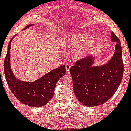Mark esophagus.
<instances>
[{"instance_id": "esophagus-1", "label": "esophagus", "mask_w": 131, "mask_h": 131, "mask_svg": "<svg viewBox=\"0 0 131 131\" xmlns=\"http://www.w3.org/2000/svg\"><path fill=\"white\" fill-rule=\"evenodd\" d=\"M65 68H66V70H67V72H69L70 71V68H71V65H70V64H68V63H67V64H65Z\"/></svg>"}]
</instances>
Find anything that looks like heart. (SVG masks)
<instances>
[{
  "instance_id": "heart-1",
  "label": "heart",
  "mask_w": 131,
  "mask_h": 131,
  "mask_svg": "<svg viewBox=\"0 0 131 131\" xmlns=\"http://www.w3.org/2000/svg\"><path fill=\"white\" fill-rule=\"evenodd\" d=\"M96 39L93 35L85 33H78L69 36L65 40V45L71 50H76L74 57L81 58L86 56L95 45Z\"/></svg>"
}]
</instances>
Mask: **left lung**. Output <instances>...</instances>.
<instances>
[{"label":"left lung","instance_id":"left-lung-1","mask_svg":"<svg viewBox=\"0 0 131 131\" xmlns=\"http://www.w3.org/2000/svg\"><path fill=\"white\" fill-rule=\"evenodd\" d=\"M111 40L116 42L114 54L109 62L93 67V57L78 60L70 68L76 97L84 106L93 107L110 100L117 91L124 72L123 52L118 37L111 32Z\"/></svg>","mask_w":131,"mask_h":131}]
</instances>
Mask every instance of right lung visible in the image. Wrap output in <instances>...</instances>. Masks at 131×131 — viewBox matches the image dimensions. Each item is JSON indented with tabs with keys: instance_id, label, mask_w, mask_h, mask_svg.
<instances>
[{
	"instance_id": "1",
	"label": "right lung",
	"mask_w": 131,
	"mask_h": 131,
	"mask_svg": "<svg viewBox=\"0 0 131 131\" xmlns=\"http://www.w3.org/2000/svg\"><path fill=\"white\" fill-rule=\"evenodd\" d=\"M32 25L34 24L27 26L25 29ZM13 38L8 43L4 60V73L7 84L14 96L21 103L32 107H41L52 98L57 82L65 74V66L63 64L54 69L35 81L25 82L18 80L13 74L10 63V45Z\"/></svg>"
}]
</instances>
